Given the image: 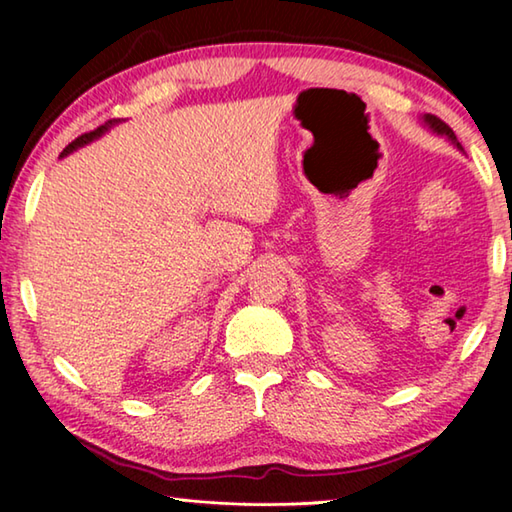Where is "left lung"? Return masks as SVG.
Here are the masks:
<instances>
[{"label":"left lung","instance_id":"obj_1","mask_svg":"<svg viewBox=\"0 0 512 512\" xmlns=\"http://www.w3.org/2000/svg\"><path fill=\"white\" fill-rule=\"evenodd\" d=\"M424 121H427L429 125H431V129H433V132H438V134H442V136H447L449 140H453V143L455 145H458L460 149H462V145L458 143V138H455V134H453V129L447 125V123H444L442 121V118H438V116H433V114H427V116H424Z\"/></svg>","mask_w":512,"mask_h":512}]
</instances>
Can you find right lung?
Masks as SVG:
<instances>
[{
	"instance_id": "1",
	"label": "right lung",
	"mask_w": 512,
	"mask_h": 512,
	"mask_svg": "<svg viewBox=\"0 0 512 512\" xmlns=\"http://www.w3.org/2000/svg\"><path fill=\"white\" fill-rule=\"evenodd\" d=\"M110 125H112V121H107L105 125H101V127H96V129H94V132H88V134H81L79 138H74V140H72V143H70L68 147H65L63 151H61V156H68V154H70V151H74L76 147H81V145H85V143H90V140H92V138H96V136H101V134L105 132V129H107V127H110Z\"/></svg>"
}]
</instances>
